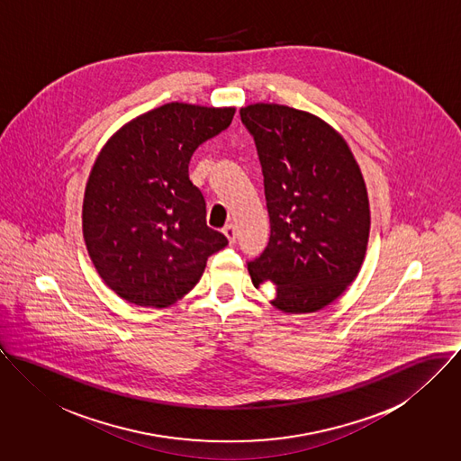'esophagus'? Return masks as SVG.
<instances>
[{"mask_svg": "<svg viewBox=\"0 0 461 461\" xmlns=\"http://www.w3.org/2000/svg\"><path fill=\"white\" fill-rule=\"evenodd\" d=\"M222 233L226 235V239H228L231 244L235 242V239H237V230H235V224H231V222H230V224H226V226L222 228Z\"/></svg>", "mask_w": 461, "mask_h": 461, "instance_id": "esophagus-1", "label": "esophagus"}]
</instances>
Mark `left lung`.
<instances>
[{"mask_svg":"<svg viewBox=\"0 0 461 461\" xmlns=\"http://www.w3.org/2000/svg\"><path fill=\"white\" fill-rule=\"evenodd\" d=\"M240 120L255 140L270 239L248 268L272 283V304L314 312L357 277L369 237V202L347 141L318 116L279 104H251Z\"/></svg>","mask_w":461,"mask_h":461,"instance_id":"1","label":"left lung"}]
</instances>
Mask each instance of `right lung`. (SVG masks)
I'll return each instance as SVG.
<instances>
[{"instance_id": "right-lung-1", "label": "right lung", "mask_w": 461, "mask_h": 461, "mask_svg": "<svg viewBox=\"0 0 461 461\" xmlns=\"http://www.w3.org/2000/svg\"><path fill=\"white\" fill-rule=\"evenodd\" d=\"M235 107L169 103L125 123L97 157L83 235L104 283L127 303L166 307L189 294L228 239L206 226L189 162L230 127Z\"/></svg>"}]
</instances>
